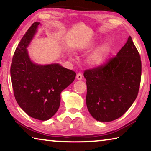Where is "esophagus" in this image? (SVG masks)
<instances>
[{
  "label": "esophagus",
  "instance_id": "34e87169",
  "mask_svg": "<svg viewBox=\"0 0 151 151\" xmlns=\"http://www.w3.org/2000/svg\"><path fill=\"white\" fill-rule=\"evenodd\" d=\"M76 78H77L78 80H81L82 79V75L80 73H78L77 75H76Z\"/></svg>",
  "mask_w": 151,
  "mask_h": 151
}]
</instances>
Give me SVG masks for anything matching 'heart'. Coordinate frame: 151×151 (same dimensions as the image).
Listing matches in <instances>:
<instances>
[{
    "mask_svg": "<svg viewBox=\"0 0 151 151\" xmlns=\"http://www.w3.org/2000/svg\"><path fill=\"white\" fill-rule=\"evenodd\" d=\"M96 42H92L87 45H84L80 49L81 52H85L91 50L96 46ZM111 51V44L109 42H105L95 49L92 53H90L87 58V63L92 67H98L102 65L106 61Z\"/></svg>",
    "mask_w": 151,
    "mask_h": 151,
    "instance_id": "obj_1",
    "label": "heart"
}]
</instances>
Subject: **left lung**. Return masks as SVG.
Here are the masks:
<instances>
[{"instance_id": "8db88e82", "label": "left lung", "mask_w": 151, "mask_h": 151, "mask_svg": "<svg viewBox=\"0 0 151 151\" xmlns=\"http://www.w3.org/2000/svg\"><path fill=\"white\" fill-rule=\"evenodd\" d=\"M141 75L139 53L129 36L116 56L84 71L86 106L92 117L111 122L124 114L137 98Z\"/></svg>"}]
</instances>
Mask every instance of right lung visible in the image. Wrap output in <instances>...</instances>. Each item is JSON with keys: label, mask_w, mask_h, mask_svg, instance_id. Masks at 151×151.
Listing matches in <instances>:
<instances>
[{"label": "right lung", "mask_w": 151, "mask_h": 151, "mask_svg": "<svg viewBox=\"0 0 151 151\" xmlns=\"http://www.w3.org/2000/svg\"><path fill=\"white\" fill-rule=\"evenodd\" d=\"M39 24L34 22L16 47L10 73L14 96L20 108L29 116L45 121L58 110L61 92L73 82L76 73L58 63L40 65L31 60L27 47Z\"/></svg>", "instance_id": "1"}]
</instances>
